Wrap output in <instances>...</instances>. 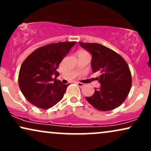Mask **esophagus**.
Segmentation results:
<instances>
[{
	"label": "esophagus",
	"mask_w": 151,
	"mask_h": 151,
	"mask_svg": "<svg viewBox=\"0 0 151 151\" xmlns=\"http://www.w3.org/2000/svg\"><path fill=\"white\" fill-rule=\"evenodd\" d=\"M77 84L79 86V87H83V86H84V84H83V83L81 82H77Z\"/></svg>",
	"instance_id": "obj_1"
}]
</instances>
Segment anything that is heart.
I'll return each instance as SVG.
<instances>
[{
	"label": "heart",
	"mask_w": 151,
	"mask_h": 151,
	"mask_svg": "<svg viewBox=\"0 0 151 151\" xmlns=\"http://www.w3.org/2000/svg\"><path fill=\"white\" fill-rule=\"evenodd\" d=\"M78 52H86L84 51V50H79V51Z\"/></svg>",
	"instance_id": "1"
}]
</instances>
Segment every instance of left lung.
I'll return each mask as SVG.
<instances>
[{
	"mask_svg": "<svg viewBox=\"0 0 151 151\" xmlns=\"http://www.w3.org/2000/svg\"><path fill=\"white\" fill-rule=\"evenodd\" d=\"M84 49L92 55L91 69L100 74L96 79L101 84L99 89L86 97V101L101 111L117 108L126 100L132 84L131 71L120 55L98 43L79 42Z\"/></svg>",
	"mask_w": 151,
	"mask_h": 151,
	"instance_id": "left-lung-1",
	"label": "left lung"
}]
</instances>
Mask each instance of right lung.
<instances>
[{
    "instance_id": "obj_1",
    "label": "right lung",
    "mask_w": 151,
    "mask_h": 151,
    "mask_svg": "<svg viewBox=\"0 0 151 151\" xmlns=\"http://www.w3.org/2000/svg\"><path fill=\"white\" fill-rule=\"evenodd\" d=\"M75 44L76 42L50 43L37 48L24 60L19 72L18 84L30 103L47 109L63 98L68 84L57 79V69Z\"/></svg>"
}]
</instances>
